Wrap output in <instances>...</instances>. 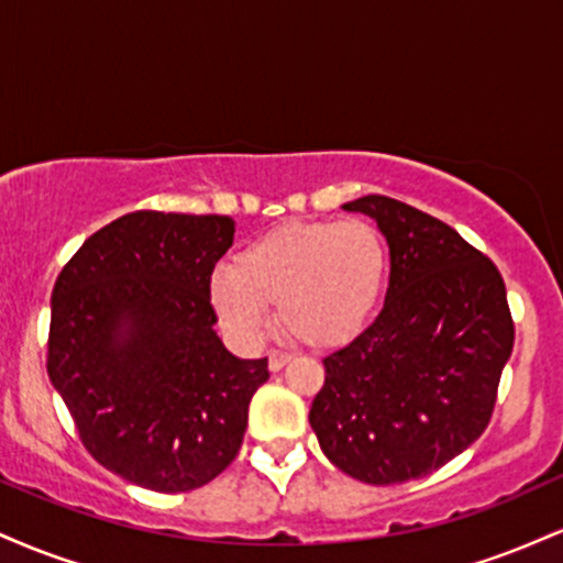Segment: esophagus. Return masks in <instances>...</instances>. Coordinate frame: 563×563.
<instances>
[{"instance_id":"34e87169","label":"esophagus","mask_w":563,"mask_h":563,"mask_svg":"<svg viewBox=\"0 0 563 563\" xmlns=\"http://www.w3.org/2000/svg\"><path fill=\"white\" fill-rule=\"evenodd\" d=\"M290 363V354L288 352H269V371L277 373L283 371Z\"/></svg>"}]
</instances>
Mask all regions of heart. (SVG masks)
<instances>
[{"label":"heart","mask_w":563,"mask_h":563,"mask_svg":"<svg viewBox=\"0 0 563 563\" xmlns=\"http://www.w3.org/2000/svg\"><path fill=\"white\" fill-rule=\"evenodd\" d=\"M389 277L384 238L363 219H299L264 232L209 277V307L228 339L256 349L277 303L280 325L312 349H339L363 335Z\"/></svg>","instance_id":"b5f03b06"}]
</instances>
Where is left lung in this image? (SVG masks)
I'll return each mask as SVG.
<instances>
[{
	"mask_svg": "<svg viewBox=\"0 0 563 563\" xmlns=\"http://www.w3.org/2000/svg\"><path fill=\"white\" fill-rule=\"evenodd\" d=\"M371 217L391 256L384 309L322 360L309 410L344 474L397 484L431 474L487 429L514 349L506 283L450 224L386 196L344 203Z\"/></svg>",
	"mask_w": 563,
	"mask_h": 563,
	"instance_id": "1",
	"label": "left lung"
}]
</instances>
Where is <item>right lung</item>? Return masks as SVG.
<instances>
[{
    "mask_svg": "<svg viewBox=\"0 0 563 563\" xmlns=\"http://www.w3.org/2000/svg\"><path fill=\"white\" fill-rule=\"evenodd\" d=\"M232 235L230 217L134 211L55 280L49 380L89 455L153 493L222 474L269 378L267 357H235L214 331L206 288Z\"/></svg>",
    "mask_w": 563,
    "mask_h": 563,
    "instance_id": "obj_1",
    "label": "right lung"
}]
</instances>
